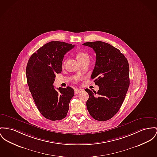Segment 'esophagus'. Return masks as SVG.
Instances as JSON below:
<instances>
[{"label": "esophagus", "instance_id": "esophagus-1", "mask_svg": "<svg viewBox=\"0 0 157 157\" xmlns=\"http://www.w3.org/2000/svg\"><path fill=\"white\" fill-rule=\"evenodd\" d=\"M81 92H82V90H81V89H75L74 90V94H78L80 93Z\"/></svg>", "mask_w": 157, "mask_h": 157}]
</instances>
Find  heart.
Masks as SVG:
<instances>
[{
    "label": "heart",
    "instance_id": "b5f03b06",
    "mask_svg": "<svg viewBox=\"0 0 157 157\" xmlns=\"http://www.w3.org/2000/svg\"><path fill=\"white\" fill-rule=\"evenodd\" d=\"M76 57L78 59V61L82 63L86 61H90V56L87 53L84 52H79L77 53L76 55ZM65 63V61L63 62Z\"/></svg>",
    "mask_w": 157,
    "mask_h": 157
}]
</instances>
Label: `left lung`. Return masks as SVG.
I'll return each mask as SVG.
<instances>
[{
  "label": "left lung",
  "instance_id": "left-lung-1",
  "mask_svg": "<svg viewBox=\"0 0 157 157\" xmlns=\"http://www.w3.org/2000/svg\"><path fill=\"white\" fill-rule=\"evenodd\" d=\"M83 44L96 53L91 78L99 87L98 92L85 89L89 96L87 108L96 120L106 121L117 113L124 100L130 84L128 63L120 51L110 44L97 41Z\"/></svg>",
  "mask_w": 157,
  "mask_h": 157
}]
</instances>
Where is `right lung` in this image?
Instances as JSON below:
<instances>
[{"instance_id": "obj_1", "label": "right lung", "mask_w": 157, "mask_h": 157, "mask_svg": "<svg viewBox=\"0 0 157 157\" xmlns=\"http://www.w3.org/2000/svg\"><path fill=\"white\" fill-rule=\"evenodd\" d=\"M74 47L65 42H49L32 55L27 65V84L34 101L41 114L52 121L67 116L74 94L70 86L56 90L53 86L55 74L62 71L65 54Z\"/></svg>"}]
</instances>
